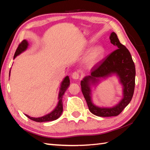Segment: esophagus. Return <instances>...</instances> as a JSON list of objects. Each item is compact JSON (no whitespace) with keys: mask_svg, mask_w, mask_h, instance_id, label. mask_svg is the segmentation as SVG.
<instances>
[{"mask_svg":"<svg viewBox=\"0 0 150 150\" xmlns=\"http://www.w3.org/2000/svg\"><path fill=\"white\" fill-rule=\"evenodd\" d=\"M72 78L73 79H75V80H77V79H79V77H80V75H79V73L78 71H75L72 74Z\"/></svg>","mask_w":150,"mask_h":150,"instance_id":"obj_1","label":"esophagus"}]
</instances>
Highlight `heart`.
<instances>
[{"label":"heart","instance_id":"heart-1","mask_svg":"<svg viewBox=\"0 0 150 150\" xmlns=\"http://www.w3.org/2000/svg\"><path fill=\"white\" fill-rule=\"evenodd\" d=\"M104 55V49L102 46H97L92 50L87 57L88 65L93 66L103 59Z\"/></svg>","mask_w":150,"mask_h":150}]
</instances>
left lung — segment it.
Wrapping results in <instances>:
<instances>
[{
  "label": "left lung",
  "mask_w": 150,
  "mask_h": 150,
  "mask_svg": "<svg viewBox=\"0 0 150 150\" xmlns=\"http://www.w3.org/2000/svg\"><path fill=\"white\" fill-rule=\"evenodd\" d=\"M111 43L117 49L104 59L97 63L91 69V75L81 81V90L89 108V110L98 117L117 116L122 112L132 100L135 84V67L129 50L120 42L115 33L112 32L110 37ZM117 73L123 86L124 97L120 103L113 108H99L92 103L91 98L90 82L94 83L98 78L108 76Z\"/></svg>",
  "instance_id": "1"
}]
</instances>
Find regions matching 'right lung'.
<instances>
[{"mask_svg":"<svg viewBox=\"0 0 150 150\" xmlns=\"http://www.w3.org/2000/svg\"><path fill=\"white\" fill-rule=\"evenodd\" d=\"M28 46V43L26 40H22V42L19 44L18 47L16 50V52L15 53L14 57L15 59L16 57H17L19 54L21 53L22 52H24L26 50ZM10 73V71H9ZM69 79L68 76H67L64 79V81L61 83V86H60V89L59 91V103L56 108L52 112L46 115L45 116H43L42 117H39V118H33V117H30V116L26 115L27 117L29 118L30 119L32 120L33 121H35L37 122H47V121H52L58 119V118L61 115L63 111V105H62V97L63 95L64 94L65 91H66L67 89L69 87Z\"/></svg>","mask_w":150,"mask_h":150,"instance_id":"add662e5","label":"right lung"}]
</instances>
